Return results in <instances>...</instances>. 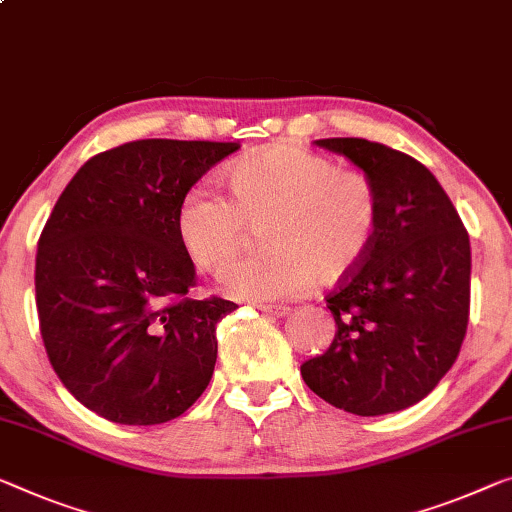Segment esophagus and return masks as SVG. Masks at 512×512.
I'll return each instance as SVG.
<instances>
[{
	"mask_svg": "<svg viewBox=\"0 0 512 512\" xmlns=\"http://www.w3.org/2000/svg\"><path fill=\"white\" fill-rule=\"evenodd\" d=\"M263 313H267V316H274V318H283L288 316L290 313V306H274V304H261L258 306Z\"/></svg>",
	"mask_w": 512,
	"mask_h": 512,
	"instance_id": "esophagus-1",
	"label": "esophagus"
}]
</instances>
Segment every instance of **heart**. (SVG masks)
Returning <instances> with one entry per match:
<instances>
[{
    "label": "heart",
    "mask_w": 512,
    "mask_h": 512,
    "mask_svg": "<svg viewBox=\"0 0 512 512\" xmlns=\"http://www.w3.org/2000/svg\"><path fill=\"white\" fill-rule=\"evenodd\" d=\"M229 199L192 187L176 210L180 247L199 270L222 274L258 226L263 247L229 272L240 300H290L313 286L350 277L380 229V192L359 169L295 144H272L224 169Z\"/></svg>",
    "instance_id": "heart-1"
}]
</instances>
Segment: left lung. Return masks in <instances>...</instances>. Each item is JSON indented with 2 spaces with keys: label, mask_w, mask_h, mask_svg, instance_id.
I'll return each instance as SVG.
<instances>
[{
  "label": "left lung",
  "mask_w": 512,
  "mask_h": 512,
  "mask_svg": "<svg viewBox=\"0 0 512 512\" xmlns=\"http://www.w3.org/2000/svg\"><path fill=\"white\" fill-rule=\"evenodd\" d=\"M373 178L380 229L366 261L327 295L336 334L302 364L313 393L377 416L419 403L448 373L469 322V233L437 178L377 141L318 139Z\"/></svg>",
  "instance_id": "obj_1"
}]
</instances>
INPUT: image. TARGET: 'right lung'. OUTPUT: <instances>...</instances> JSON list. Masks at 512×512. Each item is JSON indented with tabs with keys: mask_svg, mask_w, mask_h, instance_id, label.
Returning <instances> with one entry per match:
<instances>
[{
	"mask_svg": "<svg viewBox=\"0 0 512 512\" xmlns=\"http://www.w3.org/2000/svg\"><path fill=\"white\" fill-rule=\"evenodd\" d=\"M235 141L137 139L93 155L59 196L36 254L47 359L91 412L155 426L190 410L217 361V322L238 304L192 300L176 210Z\"/></svg>",
	"mask_w": 512,
	"mask_h": 512,
	"instance_id": "obj_1",
	"label": "right lung"
}]
</instances>
